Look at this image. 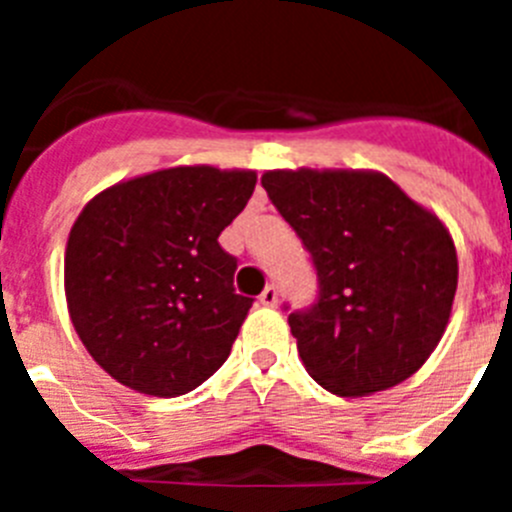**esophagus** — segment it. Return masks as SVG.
<instances>
[{"label": "esophagus", "mask_w": 512, "mask_h": 512, "mask_svg": "<svg viewBox=\"0 0 512 512\" xmlns=\"http://www.w3.org/2000/svg\"><path fill=\"white\" fill-rule=\"evenodd\" d=\"M259 302H261V305H266V307H274L279 302V289L274 287V284H269V287H266L264 292H261Z\"/></svg>", "instance_id": "esophagus-1"}]
</instances>
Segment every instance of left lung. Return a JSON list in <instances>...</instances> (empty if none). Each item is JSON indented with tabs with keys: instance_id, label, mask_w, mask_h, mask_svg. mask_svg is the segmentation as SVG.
<instances>
[{
	"instance_id": "left-lung-1",
	"label": "left lung",
	"mask_w": 512,
	"mask_h": 512,
	"mask_svg": "<svg viewBox=\"0 0 512 512\" xmlns=\"http://www.w3.org/2000/svg\"><path fill=\"white\" fill-rule=\"evenodd\" d=\"M261 184L318 271V302L289 312L307 374L341 397L413 377L459 282L446 225L379 171L274 169Z\"/></svg>"
}]
</instances>
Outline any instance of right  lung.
<instances>
[{"label": "right lung", "instance_id": "1", "mask_svg": "<svg viewBox=\"0 0 512 512\" xmlns=\"http://www.w3.org/2000/svg\"><path fill=\"white\" fill-rule=\"evenodd\" d=\"M256 171L174 166L99 192L66 243L69 315L92 359L135 392L179 397L223 366L251 310L217 243Z\"/></svg>", "mask_w": 512, "mask_h": 512}]
</instances>
